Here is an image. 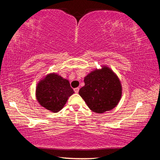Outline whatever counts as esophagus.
<instances>
[{"label": "esophagus", "instance_id": "1", "mask_svg": "<svg viewBox=\"0 0 160 160\" xmlns=\"http://www.w3.org/2000/svg\"><path fill=\"white\" fill-rule=\"evenodd\" d=\"M79 88H75L74 89V91H75V93H78V92H79Z\"/></svg>", "mask_w": 160, "mask_h": 160}]
</instances>
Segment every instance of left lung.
Returning <instances> with one entry per match:
<instances>
[{"label": "left lung", "instance_id": "obj_1", "mask_svg": "<svg viewBox=\"0 0 160 160\" xmlns=\"http://www.w3.org/2000/svg\"><path fill=\"white\" fill-rule=\"evenodd\" d=\"M85 85L79 94L92 112L102 113L117 106L122 95L121 80L105 65L96 68L84 78Z\"/></svg>", "mask_w": 160, "mask_h": 160}]
</instances>
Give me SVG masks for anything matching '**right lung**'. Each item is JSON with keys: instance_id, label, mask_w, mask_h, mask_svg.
Here are the masks:
<instances>
[{"instance_id": "add662e5", "label": "right lung", "mask_w": 160, "mask_h": 160, "mask_svg": "<svg viewBox=\"0 0 160 160\" xmlns=\"http://www.w3.org/2000/svg\"><path fill=\"white\" fill-rule=\"evenodd\" d=\"M73 93L69 80L53 72L40 79L36 87L35 95L42 107L57 113L63 109L69 97Z\"/></svg>"}]
</instances>
